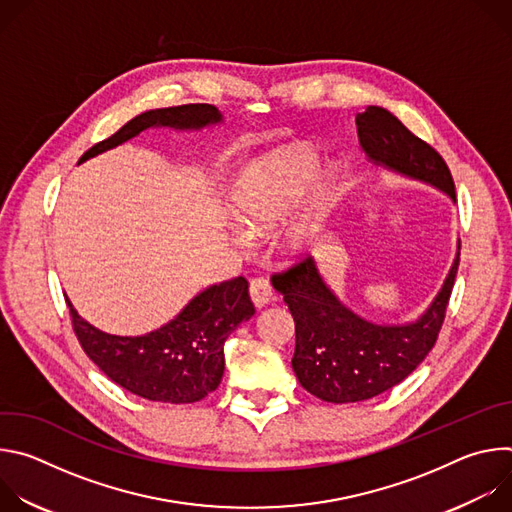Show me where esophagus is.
<instances>
[{
    "label": "esophagus",
    "instance_id": "obj_1",
    "mask_svg": "<svg viewBox=\"0 0 512 512\" xmlns=\"http://www.w3.org/2000/svg\"><path fill=\"white\" fill-rule=\"evenodd\" d=\"M249 294H251V300L257 308H263L267 306L271 300H273V287L269 283V279L265 277H255L249 285Z\"/></svg>",
    "mask_w": 512,
    "mask_h": 512
}]
</instances>
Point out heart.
Instances as JSON below:
<instances>
[{
  "instance_id": "1",
  "label": "heart",
  "mask_w": 512,
  "mask_h": 512,
  "mask_svg": "<svg viewBox=\"0 0 512 512\" xmlns=\"http://www.w3.org/2000/svg\"><path fill=\"white\" fill-rule=\"evenodd\" d=\"M316 156L310 152H291L275 158L265 166L251 168L235 188L233 214L237 223L249 233H263L275 227L291 212L306 192V186L316 170ZM332 200V186L322 184L312 196L308 218L289 231L285 245L302 249L308 229L322 218Z\"/></svg>"
}]
</instances>
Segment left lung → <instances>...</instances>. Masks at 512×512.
Returning <instances> with one entry per match:
<instances>
[{"instance_id":"8db88e82","label":"left lung","mask_w":512,"mask_h":512,"mask_svg":"<svg viewBox=\"0 0 512 512\" xmlns=\"http://www.w3.org/2000/svg\"><path fill=\"white\" fill-rule=\"evenodd\" d=\"M362 150L375 162L405 176L442 188L456 200L446 160L427 141L413 135L393 113L367 107L356 113ZM460 255L429 310L413 324L377 326L344 308L322 281L314 259L271 275L296 322L291 367L302 387L328 403L373 399L409 377L435 346L454 289Z\"/></svg>"}]
</instances>
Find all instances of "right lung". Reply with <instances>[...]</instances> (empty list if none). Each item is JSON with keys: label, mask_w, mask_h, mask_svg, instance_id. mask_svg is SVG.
Returning <instances> with one entry per match:
<instances>
[{"label": "right lung", "mask_w": 512, "mask_h": 512, "mask_svg": "<svg viewBox=\"0 0 512 512\" xmlns=\"http://www.w3.org/2000/svg\"><path fill=\"white\" fill-rule=\"evenodd\" d=\"M221 121L208 103H190L145 111L117 133L95 143L85 162L154 125L202 127ZM72 330L97 367L125 391L162 403H194L221 385L225 373L223 344L229 334L255 314L245 277H235L198 294L178 318L145 336H109L99 332L66 300Z\"/></svg>", "instance_id": "obj_1"}]
</instances>
